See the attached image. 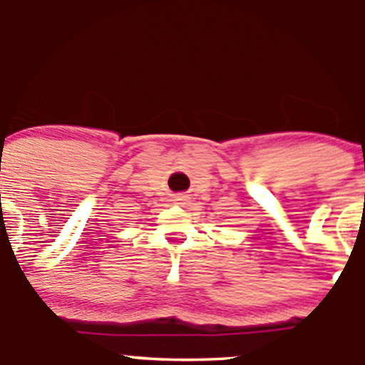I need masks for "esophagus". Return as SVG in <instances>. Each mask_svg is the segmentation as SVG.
Listing matches in <instances>:
<instances>
[{
    "label": "esophagus",
    "instance_id": "34e87169",
    "mask_svg": "<svg viewBox=\"0 0 365 365\" xmlns=\"http://www.w3.org/2000/svg\"><path fill=\"white\" fill-rule=\"evenodd\" d=\"M177 202H178V204H185V202H187V197H183V195L177 197Z\"/></svg>",
    "mask_w": 365,
    "mask_h": 365
}]
</instances>
